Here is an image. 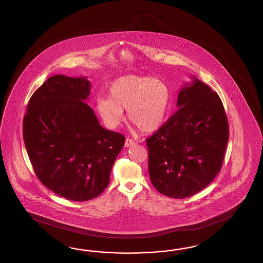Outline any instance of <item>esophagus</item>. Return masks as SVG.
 I'll return each mask as SVG.
<instances>
[{
	"mask_svg": "<svg viewBox=\"0 0 263 263\" xmlns=\"http://www.w3.org/2000/svg\"><path fill=\"white\" fill-rule=\"evenodd\" d=\"M135 144V142L132 140V139H129L127 138L126 140H125V143H124V145H125V147H129V146H132V145H134Z\"/></svg>",
	"mask_w": 263,
	"mask_h": 263,
	"instance_id": "34e87169",
	"label": "esophagus"
}]
</instances>
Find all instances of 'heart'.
I'll list each match as a JSON object with an SVG mask.
<instances>
[{
  "label": "heart",
  "mask_w": 263,
  "mask_h": 263,
  "mask_svg": "<svg viewBox=\"0 0 263 263\" xmlns=\"http://www.w3.org/2000/svg\"><path fill=\"white\" fill-rule=\"evenodd\" d=\"M172 102V92L162 80L142 76H124L114 81L109 97H101L96 109L110 127H116L128 119L143 132L157 130L166 120Z\"/></svg>",
  "instance_id": "obj_1"
}]
</instances>
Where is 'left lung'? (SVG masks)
<instances>
[{
    "mask_svg": "<svg viewBox=\"0 0 263 263\" xmlns=\"http://www.w3.org/2000/svg\"><path fill=\"white\" fill-rule=\"evenodd\" d=\"M192 79L178 93V110L146 140L152 185L174 199L189 198L212 182L229 141L220 97L197 77Z\"/></svg>",
    "mask_w": 263,
    "mask_h": 263,
    "instance_id": "8db88e82",
    "label": "left lung"
}]
</instances>
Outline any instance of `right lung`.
Wrapping results in <instances>:
<instances>
[{
    "label": "right lung",
    "instance_id": "add662e5",
    "mask_svg": "<svg viewBox=\"0 0 263 263\" xmlns=\"http://www.w3.org/2000/svg\"><path fill=\"white\" fill-rule=\"evenodd\" d=\"M87 77L54 75L32 95L23 120V138L34 173L48 189L86 201L110 182L125 138L102 127L85 101Z\"/></svg>",
    "mask_w": 263,
    "mask_h": 263
}]
</instances>
